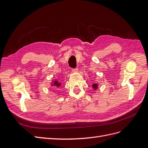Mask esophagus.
I'll return each instance as SVG.
<instances>
[{
	"label": "esophagus",
	"instance_id": "1",
	"mask_svg": "<svg viewBox=\"0 0 148 148\" xmlns=\"http://www.w3.org/2000/svg\"><path fill=\"white\" fill-rule=\"evenodd\" d=\"M72 71L73 72H77V71L78 70V68H75V69H72Z\"/></svg>",
	"mask_w": 148,
	"mask_h": 148
}]
</instances>
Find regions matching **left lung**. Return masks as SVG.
Masks as SVG:
<instances>
[{"mask_svg": "<svg viewBox=\"0 0 148 148\" xmlns=\"http://www.w3.org/2000/svg\"><path fill=\"white\" fill-rule=\"evenodd\" d=\"M92 87L95 88H97V84H92Z\"/></svg>", "mask_w": 148, "mask_h": 148, "instance_id": "obj_1", "label": "left lung"}]
</instances>
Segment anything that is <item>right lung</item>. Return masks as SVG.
<instances>
[{"label":"right lung","instance_id":"1","mask_svg":"<svg viewBox=\"0 0 148 148\" xmlns=\"http://www.w3.org/2000/svg\"><path fill=\"white\" fill-rule=\"evenodd\" d=\"M54 84H55V86L56 85L57 86H60V83H58L57 82H54Z\"/></svg>","mask_w":148,"mask_h":148}]
</instances>
